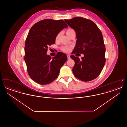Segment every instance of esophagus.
I'll use <instances>...</instances> for the list:
<instances>
[{
  "label": "esophagus",
  "mask_w": 127,
  "mask_h": 127,
  "mask_svg": "<svg viewBox=\"0 0 127 127\" xmlns=\"http://www.w3.org/2000/svg\"><path fill=\"white\" fill-rule=\"evenodd\" d=\"M66 56H67V59L69 60V59H70V55H67Z\"/></svg>",
  "instance_id": "esophagus-1"
}]
</instances>
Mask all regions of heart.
<instances>
[{
	"label": "heart",
	"mask_w": 127,
	"mask_h": 127,
	"mask_svg": "<svg viewBox=\"0 0 127 127\" xmlns=\"http://www.w3.org/2000/svg\"><path fill=\"white\" fill-rule=\"evenodd\" d=\"M74 30H72V29H68L67 30H66V35L67 36H68L69 35L70 33H71V32H74ZM59 34H58L56 37V40H58L59 39ZM71 48V47H69V46H64V47H62L61 48V49L62 51H63L64 52H68L70 50V49Z\"/></svg>",
	"instance_id": "obj_1"
}]
</instances>
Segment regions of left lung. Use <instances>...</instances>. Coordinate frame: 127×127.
Wrapping results in <instances>:
<instances>
[{
  "label": "left lung",
  "instance_id": "1",
  "mask_svg": "<svg viewBox=\"0 0 127 127\" xmlns=\"http://www.w3.org/2000/svg\"><path fill=\"white\" fill-rule=\"evenodd\" d=\"M67 24L75 31L77 41L72 54H83L80 60L74 55L70 58L75 61L72 69L74 76L83 81L97 78L105 65L106 48L100 30L93 21L76 17L65 19Z\"/></svg>",
  "mask_w": 127,
  "mask_h": 127
}]
</instances>
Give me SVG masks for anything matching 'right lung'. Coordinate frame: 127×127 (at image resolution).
Listing matches in <instances>:
<instances>
[{
    "label": "right lung",
    "mask_w": 127,
    "mask_h": 127,
    "mask_svg": "<svg viewBox=\"0 0 127 127\" xmlns=\"http://www.w3.org/2000/svg\"><path fill=\"white\" fill-rule=\"evenodd\" d=\"M67 27L63 20L46 19L30 29L25 42L24 60L29 76L36 83L48 84L59 76L66 55L59 52L52 58L47 52L48 46L54 44L58 34Z\"/></svg>",
    "instance_id": "obj_1"
}]
</instances>
